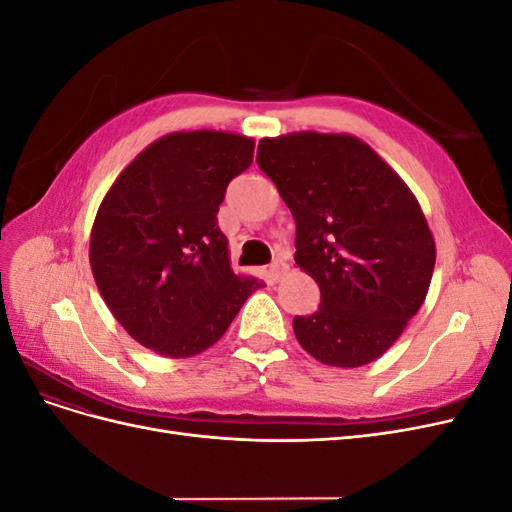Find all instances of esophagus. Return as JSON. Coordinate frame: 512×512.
<instances>
[{
  "label": "esophagus",
  "mask_w": 512,
  "mask_h": 512,
  "mask_svg": "<svg viewBox=\"0 0 512 512\" xmlns=\"http://www.w3.org/2000/svg\"><path fill=\"white\" fill-rule=\"evenodd\" d=\"M286 262L282 260V258H277V260H273V265L269 267V277H271V282H280L282 280V275L286 273Z\"/></svg>",
  "instance_id": "1"
}]
</instances>
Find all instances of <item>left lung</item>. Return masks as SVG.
I'll list each match as a JSON object with an SVG mask.
<instances>
[{
	"label": "left lung",
	"mask_w": 512,
	"mask_h": 512,
	"mask_svg": "<svg viewBox=\"0 0 512 512\" xmlns=\"http://www.w3.org/2000/svg\"><path fill=\"white\" fill-rule=\"evenodd\" d=\"M256 162L297 224L294 262L320 288L318 312L292 320L299 344L333 367L380 359L421 309L436 267L416 196L352 134L262 138Z\"/></svg>",
	"instance_id": "1"
}]
</instances>
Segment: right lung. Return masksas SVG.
<instances>
[{
    "mask_svg": "<svg viewBox=\"0 0 512 512\" xmlns=\"http://www.w3.org/2000/svg\"><path fill=\"white\" fill-rule=\"evenodd\" d=\"M254 138L170 132L121 170L98 207L89 265L104 303L138 344L168 359L211 348L265 282L230 267L218 228L228 183Z\"/></svg>",
    "mask_w": 512,
    "mask_h": 512,
    "instance_id": "1",
    "label": "right lung"
}]
</instances>
